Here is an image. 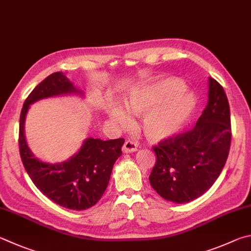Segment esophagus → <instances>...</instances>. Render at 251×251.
Instances as JSON below:
<instances>
[{
    "instance_id": "34e87169",
    "label": "esophagus",
    "mask_w": 251,
    "mask_h": 251,
    "mask_svg": "<svg viewBox=\"0 0 251 251\" xmlns=\"http://www.w3.org/2000/svg\"><path fill=\"white\" fill-rule=\"evenodd\" d=\"M137 150V145H136L134 141L131 140H126L124 146H123V151L125 153H130V152H134Z\"/></svg>"
}]
</instances>
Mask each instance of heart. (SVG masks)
Instances as JSON below:
<instances>
[{"instance_id":"heart-1","label":"heart","mask_w":251,"mask_h":251,"mask_svg":"<svg viewBox=\"0 0 251 251\" xmlns=\"http://www.w3.org/2000/svg\"><path fill=\"white\" fill-rule=\"evenodd\" d=\"M125 108L133 116H141L140 128L152 143L175 137L183 129L197 106V98L184 89L177 78L137 85L125 98ZM107 113L113 122L122 126L130 123V117L120 104L110 101Z\"/></svg>"}]
</instances>
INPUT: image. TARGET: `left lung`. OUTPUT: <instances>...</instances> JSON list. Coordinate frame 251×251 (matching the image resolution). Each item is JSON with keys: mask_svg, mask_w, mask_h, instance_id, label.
Masks as SVG:
<instances>
[{"mask_svg": "<svg viewBox=\"0 0 251 251\" xmlns=\"http://www.w3.org/2000/svg\"><path fill=\"white\" fill-rule=\"evenodd\" d=\"M207 105L193 129L153 147L157 161L149 176L152 189L173 203H189L220 176L228 157L231 129L223 86L208 78Z\"/></svg>", "mask_w": 251, "mask_h": 251, "instance_id": "8db88e82", "label": "left lung"}]
</instances>
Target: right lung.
<instances>
[{"label":"right lung","instance_id":"1","mask_svg":"<svg viewBox=\"0 0 251 251\" xmlns=\"http://www.w3.org/2000/svg\"><path fill=\"white\" fill-rule=\"evenodd\" d=\"M78 95V90L63 72H54L31 91L24 102L20 117V152L25 169L40 192L62 207L82 211L99 202L110 181L113 166L122 156L125 139L101 140L89 137L69 159L57 163L42 161L28 147L25 121L31 104L40 100Z\"/></svg>","mask_w":251,"mask_h":251}]
</instances>
